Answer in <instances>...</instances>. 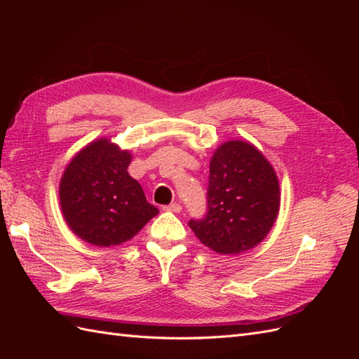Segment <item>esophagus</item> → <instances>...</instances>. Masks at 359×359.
<instances>
[{
  "instance_id": "esophagus-1",
  "label": "esophagus",
  "mask_w": 359,
  "mask_h": 359,
  "mask_svg": "<svg viewBox=\"0 0 359 359\" xmlns=\"http://www.w3.org/2000/svg\"><path fill=\"white\" fill-rule=\"evenodd\" d=\"M163 210H165V211H170V212H181L182 206H181L180 203H170V205L163 206Z\"/></svg>"
}]
</instances>
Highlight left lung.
I'll use <instances>...</instances> for the list:
<instances>
[{
	"instance_id": "left-lung-1",
	"label": "left lung",
	"mask_w": 359,
	"mask_h": 359,
	"mask_svg": "<svg viewBox=\"0 0 359 359\" xmlns=\"http://www.w3.org/2000/svg\"><path fill=\"white\" fill-rule=\"evenodd\" d=\"M280 211L278 177L247 140H227L210 160L208 214L190 220L199 241L220 255L255 248L273 229Z\"/></svg>"
}]
</instances>
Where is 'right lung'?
<instances>
[{
  "label": "right lung",
  "instance_id": "right-lung-1",
  "mask_svg": "<svg viewBox=\"0 0 359 359\" xmlns=\"http://www.w3.org/2000/svg\"><path fill=\"white\" fill-rule=\"evenodd\" d=\"M132 153L99 137L69 161L60 181V206L70 231L95 247L132 240L158 214L128 175Z\"/></svg>",
  "mask_w": 359,
  "mask_h": 359
}]
</instances>
